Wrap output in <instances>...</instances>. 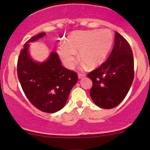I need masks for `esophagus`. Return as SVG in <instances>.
<instances>
[{"label":"esophagus","instance_id":"1","mask_svg":"<svg viewBox=\"0 0 150 150\" xmlns=\"http://www.w3.org/2000/svg\"><path fill=\"white\" fill-rule=\"evenodd\" d=\"M78 78H79V79H81V78H83V77L86 76V75H85V74H82V73H78Z\"/></svg>","mask_w":150,"mask_h":150}]
</instances>
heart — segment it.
I'll list each match as a JSON object with an SVG mask.
<instances>
[{"label": "heart", "mask_w": 150, "mask_h": 150, "mask_svg": "<svg viewBox=\"0 0 150 150\" xmlns=\"http://www.w3.org/2000/svg\"><path fill=\"white\" fill-rule=\"evenodd\" d=\"M115 36L108 29L76 30L71 32L64 39V43L58 48L59 56L63 64L72 69L76 62V54L83 65L94 69L104 64L114 43Z\"/></svg>", "instance_id": "1"}]
</instances>
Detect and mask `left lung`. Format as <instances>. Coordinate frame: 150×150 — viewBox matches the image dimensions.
Wrapping results in <instances>:
<instances>
[{"label": "left lung", "instance_id": "1", "mask_svg": "<svg viewBox=\"0 0 150 150\" xmlns=\"http://www.w3.org/2000/svg\"><path fill=\"white\" fill-rule=\"evenodd\" d=\"M87 76L93 82L91 97L99 107L114 108L126 96L134 81V57L129 43L117 32L107 61Z\"/></svg>", "mask_w": 150, "mask_h": 150}]
</instances>
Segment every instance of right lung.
I'll return each instance as SVG.
<instances>
[{
    "label": "right lung",
    "instance_id": "right-lung-1",
    "mask_svg": "<svg viewBox=\"0 0 150 150\" xmlns=\"http://www.w3.org/2000/svg\"><path fill=\"white\" fill-rule=\"evenodd\" d=\"M41 33L32 37L21 50L17 74L23 91L39 110L48 113L59 111L65 105L72 87L78 82L76 72L62 65L57 53L51 51L44 62L35 61L29 52L30 43L46 36Z\"/></svg>",
    "mask_w": 150,
    "mask_h": 150
}]
</instances>
